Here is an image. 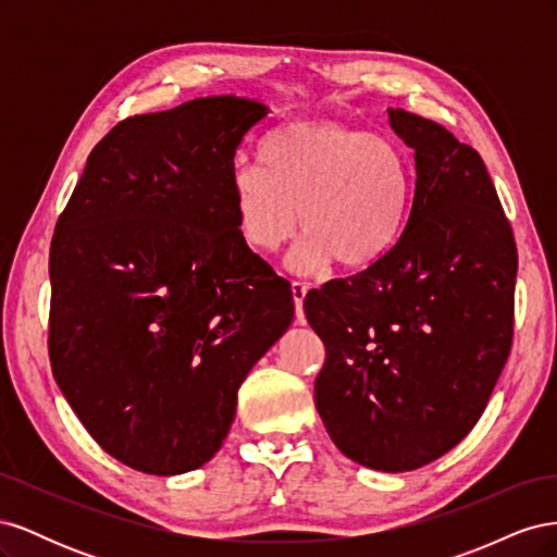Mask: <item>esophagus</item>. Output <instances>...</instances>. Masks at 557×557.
Listing matches in <instances>:
<instances>
[{"instance_id": "esophagus-1", "label": "esophagus", "mask_w": 557, "mask_h": 557, "mask_svg": "<svg viewBox=\"0 0 557 557\" xmlns=\"http://www.w3.org/2000/svg\"><path fill=\"white\" fill-rule=\"evenodd\" d=\"M293 299H295V313H297V323H305V297L309 293V283L305 281H293Z\"/></svg>"}]
</instances>
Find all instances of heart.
<instances>
[{
  "mask_svg": "<svg viewBox=\"0 0 557 557\" xmlns=\"http://www.w3.org/2000/svg\"><path fill=\"white\" fill-rule=\"evenodd\" d=\"M260 170L237 164L230 197L246 246L274 252L297 227L295 272L332 260L346 269L374 264L395 246L411 207V170L404 150L379 134L342 123H288L258 148Z\"/></svg>",
  "mask_w": 557,
  "mask_h": 557,
  "instance_id": "1",
  "label": "heart"
}]
</instances>
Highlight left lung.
Masks as SVG:
<instances>
[{"instance_id":"8db88e82","label":"left lung","mask_w":557,"mask_h":557,"mask_svg":"<svg viewBox=\"0 0 557 557\" xmlns=\"http://www.w3.org/2000/svg\"><path fill=\"white\" fill-rule=\"evenodd\" d=\"M413 148L416 185L395 246L305 297L325 344L315 409L344 455L411 471L476 425L513 344L518 250L474 148L387 109Z\"/></svg>"}]
</instances>
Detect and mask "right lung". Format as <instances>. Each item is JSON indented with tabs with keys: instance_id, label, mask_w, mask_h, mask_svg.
Masks as SVG:
<instances>
[{
	"instance_id": "obj_1",
	"label": "right lung",
	"mask_w": 557,
	"mask_h": 557,
	"mask_svg": "<svg viewBox=\"0 0 557 557\" xmlns=\"http://www.w3.org/2000/svg\"><path fill=\"white\" fill-rule=\"evenodd\" d=\"M267 107L221 95L99 141L50 244L48 356L92 440L144 474L211 460L250 367L295 315L239 237L234 153Z\"/></svg>"
}]
</instances>
